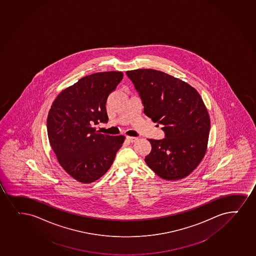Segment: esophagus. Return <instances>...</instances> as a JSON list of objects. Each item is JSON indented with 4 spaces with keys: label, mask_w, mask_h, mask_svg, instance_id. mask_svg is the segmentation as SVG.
<instances>
[{
    "label": "esophagus",
    "mask_w": 256,
    "mask_h": 256,
    "mask_svg": "<svg viewBox=\"0 0 256 256\" xmlns=\"http://www.w3.org/2000/svg\"><path fill=\"white\" fill-rule=\"evenodd\" d=\"M126 140H128V142H131V143H134V142H136L138 138H136V137H132V136H128L126 137Z\"/></svg>",
    "instance_id": "1"
}]
</instances>
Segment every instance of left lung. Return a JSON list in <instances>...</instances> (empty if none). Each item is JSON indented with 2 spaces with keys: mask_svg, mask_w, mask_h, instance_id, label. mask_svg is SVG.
<instances>
[{
  "mask_svg": "<svg viewBox=\"0 0 256 256\" xmlns=\"http://www.w3.org/2000/svg\"><path fill=\"white\" fill-rule=\"evenodd\" d=\"M144 106V114L162 125L164 138L148 140L144 161L164 180L186 178L204 156L210 118L202 96L186 82L154 70L126 71Z\"/></svg>",
  "mask_w": 256,
  "mask_h": 256,
  "instance_id": "obj_1",
  "label": "left lung"
}]
</instances>
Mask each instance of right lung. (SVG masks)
Here are the masks:
<instances>
[{
    "label": "right lung",
    "instance_id": "add662e5",
    "mask_svg": "<svg viewBox=\"0 0 256 256\" xmlns=\"http://www.w3.org/2000/svg\"><path fill=\"white\" fill-rule=\"evenodd\" d=\"M122 77V72L116 71L83 77L62 90L48 112V140L58 162L83 184L106 174L124 143V136L102 134L96 130V125L108 122L106 101Z\"/></svg>",
    "mask_w": 256,
    "mask_h": 256
}]
</instances>
